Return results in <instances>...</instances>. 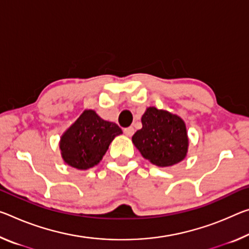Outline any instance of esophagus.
Here are the masks:
<instances>
[{
  "instance_id": "obj_1",
  "label": "esophagus",
  "mask_w": 249,
  "mask_h": 249,
  "mask_svg": "<svg viewBox=\"0 0 249 249\" xmlns=\"http://www.w3.org/2000/svg\"><path fill=\"white\" fill-rule=\"evenodd\" d=\"M134 132H135V129H134V127H132V126H129L127 128H124V134L126 136L131 137L134 134Z\"/></svg>"
}]
</instances>
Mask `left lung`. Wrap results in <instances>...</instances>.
Wrapping results in <instances>:
<instances>
[{
    "mask_svg": "<svg viewBox=\"0 0 249 249\" xmlns=\"http://www.w3.org/2000/svg\"><path fill=\"white\" fill-rule=\"evenodd\" d=\"M143 127L132 137L144 159L160 167L173 166L187 155L186 125L179 116L156 107L146 108Z\"/></svg>",
    "mask_w": 249,
    "mask_h": 249,
    "instance_id": "obj_1",
    "label": "left lung"
}]
</instances>
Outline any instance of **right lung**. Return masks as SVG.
I'll return each mask as SVG.
<instances>
[{
    "mask_svg": "<svg viewBox=\"0 0 249 249\" xmlns=\"http://www.w3.org/2000/svg\"><path fill=\"white\" fill-rule=\"evenodd\" d=\"M122 133L117 124L102 120L95 110L85 109L61 137L63 160L82 171L95 166L112 141Z\"/></svg>",
    "mask_w": 249,
    "mask_h": 249,
    "instance_id": "right-lung-1",
    "label": "right lung"
}]
</instances>
